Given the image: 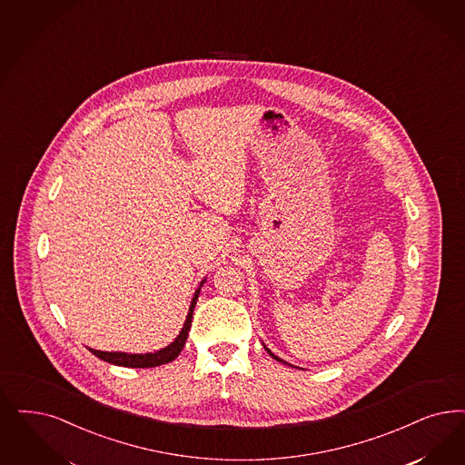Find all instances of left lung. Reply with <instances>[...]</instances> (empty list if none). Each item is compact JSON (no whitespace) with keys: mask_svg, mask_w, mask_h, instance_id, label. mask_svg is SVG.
Listing matches in <instances>:
<instances>
[{"mask_svg":"<svg viewBox=\"0 0 465 465\" xmlns=\"http://www.w3.org/2000/svg\"><path fill=\"white\" fill-rule=\"evenodd\" d=\"M264 349H266V351H268V353H270V355H272V359H276V361H278V362H283V364H289V362H285V361H283V359H280V357H278V355H274V353L272 352V351H270V349H268V347H266V345H264ZM290 366V364H289Z\"/></svg>","mask_w":465,"mask_h":465,"instance_id":"8db88e82","label":"left lung"}]
</instances>
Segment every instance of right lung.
I'll return each instance as SVG.
<instances>
[{
	"instance_id": "add662e5",
	"label": "right lung",
	"mask_w": 465,
	"mask_h": 465,
	"mask_svg": "<svg viewBox=\"0 0 465 465\" xmlns=\"http://www.w3.org/2000/svg\"><path fill=\"white\" fill-rule=\"evenodd\" d=\"M204 282H206V278L201 282L199 289L195 290V293H193L187 318H185V322H183L178 337L168 347L156 351V352L147 353L103 352V351H94V349H89V351L99 357L101 361H106V362L114 364V366H124V368H156L161 364H168V362L175 361L178 353L182 352V349L187 341V337H189L191 324H193V307L197 304V297H199V292H201V287H203Z\"/></svg>"
}]
</instances>
